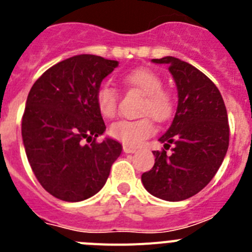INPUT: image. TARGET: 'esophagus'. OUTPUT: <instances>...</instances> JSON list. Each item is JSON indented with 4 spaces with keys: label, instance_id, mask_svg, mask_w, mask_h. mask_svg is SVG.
Listing matches in <instances>:
<instances>
[{
    "label": "esophagus",
    "instance_id": "34e87169",
    "mask_svg": "<svg viewBox=\"0 0 252 252\" xmlns=\"http://www.w3.org/2000/svg\"><path fill=\"white\" fill-rule=\"evenodd\" d=\"M124 153L133 154V153H136V150H135L133 148H130V146H127V145H124Z\"/></svg>",
    "mask_w": 252,
    "mask_h": 252
}]
</instances>
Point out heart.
Wrapping results in <instances>:
<instances>
[{
  "label": "heart",
  "mask_w": 252,
  "mask_h": 252,
  "mask_svg": "<svg viewBox=\"0 0 252 252\" xmlns=\"http://www.w3.org/2000/svg\"><path fill=\"white\" fill-rule=\"evenodd\" d=\"M122 81L145 95V101L141 106V115H145L146 117L135 121L124 120L115 122L110 127V135L124 145L137 148L154 133L153 120L148 116H151L158 122L168 121L174 115L175 99L169 91L162 88L164 83L161 77L151 69H135L125 75ZM95 103L103 117L112 119L117 112L119 92L111 83H102L95 92Z\"/></svg>",
  "instance_id": "b5f03b06"
}]
</instances>
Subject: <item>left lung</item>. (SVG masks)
<instances>
[{
	"label": "left lung",
	"mask_w": 252,
	"mask_h": 252,
	"mask_svg": "<svg viewBox=\"0 0 252 252\" xmlns=\"http://www.w3.org/2000/svg\"><path fill=\"white\" fill-rule=\"evenodd\" d=\"M153 62L169 66L178 88V107L170 127L159 139L164 149L153 151L155 164L141 180L160 199L184 201L212 180L226 157L230 141L226 106L215 83L195 66L174 57ZM169 148L172 153L166 154Z\"/></svg>",
	"instance_id": "obj_1"
}]
</instances>
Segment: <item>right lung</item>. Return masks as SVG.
<instances>
[{
    "instance_id": "obj_1",
    "label": "right lung",
    "mask_w": 252,
    "mask_h": 252,
    "mask_svg": "<svg viewBox=\"0 0 252 252\" xmlns=\"http://www.w3.org/2000/svg\"><path fill=\"white\" fill-rule=\"evenodd\" d=\"M116 60L75 55L49 68L31 87L22 116L26 157L46 192L65 202L98 193L122 146L95 139L106 130L95 92Z\"/></svg>"
}]
</instances>
